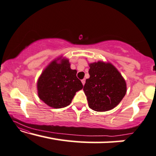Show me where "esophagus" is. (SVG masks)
<instances>
[{
    "mask_svg": "<svg viewBox=\"0 0 156 156\" xmlns=\"http://www.w3.org/2000/svg\"><path fill=\"white\" fill-rule=\"evenodd\" d=\"M81 82H82V83H83V85H85V79L84 78V79H83L82 80H81Z\"/></svg>",
    "mask_w": 156,
    "mask_h": 156,
    "instance_id": "1",
    "label": "esophagus"
}]
</instances>
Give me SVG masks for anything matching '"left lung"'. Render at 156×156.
Returning <instances> with one entry per match:
<instances>
[{"mask_svg":"<svg viewBox=\"0 0 156 156\" xmlns=\"http://www.w3.org/2000/svg\"><path fill=\"white\" fill-rule=\"evenodd\" d=\"M90 78L83 90L89 107L95 111H107L115 108L126 94V83L110 63L98 62L90 64Z\"/></svg>","mask_w":156,"mask_h":156,"instance_id":"1","label":"left lung"}]
</instances>
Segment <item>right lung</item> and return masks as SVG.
Here are the masks:
<instances>
[{"instance_id": "right-lung-1", "label": "right lung", "mask_w": 156, "mask_h": 156, "mask_svg": "<svg viewBox=\"0 0 156 156\" xmlns=\"http://www.w3.org/2000/svg\"><path fill=\"white\" fill-rule=\"evenodd\" d=\"M76 73L77 71L71 69L68 59H62L61 63L53 61L38 80L39 98L52 108L69 106L76 92L83 87Z\"/></svg>"}]
</instances>
